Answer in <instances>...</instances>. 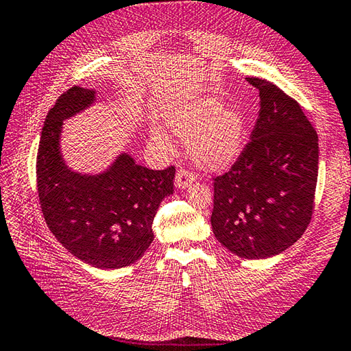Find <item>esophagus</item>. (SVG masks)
I'll use <instances>...</instances> for the list:
<instances>
[{
	"label": "esophagus",
	"mask_w": 351,
	"mask_h": 351,
	"mask_svg": "<svg viewBox=\"0 0 351 351\" xmlns=\"http://www.w3.org/2000/svg\"><path fill=\"white\" fill-rule=\"evenodd\" d=\"M195 180H196V176L191 170L180 169L176 173V178H175V184L178 189H187V187H190Z\"/></svg>",
	"instance_id": "1"
}]
</instances>
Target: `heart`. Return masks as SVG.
Here are the masks:
<instances>
[{
	"label": "heart",
	"instance_id": "heart-1",
	"mask_svg": "<svg viewBox=\"0 0 351 351\" xmlns=\"http://www.w3.org/2000/svg\"><path fill=\"white\" fill-rule=\"evenodd\" d=\"M217 98H193L182 101L170 111L167 123L178 137L190 140V151L200 166L211 171L228 170L241 155L245 123L240 111ZM158 145H167L169 137L161 128L152 131Z\"/></svg>",
	"mask_w": 351,
	"mask_h": 351
}]
</instances>
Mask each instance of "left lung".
Returning a JSON list of instances; mask_svg holds the SVG:
<instances>
[{"label": "left lung", "instance_id": "left-lung-1", "mask_svg": "<svg viewBox=\"0 0 351 351\" xmlns=\"http://www.w3.org/2000/svg\"><path fill=\"white\" fill-rule=\"evenodd\" d=\"M250 141L225 175L214 178L211 226L234 255L264 259L293 245L306 230L318 176V136L299 102L267 80Z\"/></svg>", "mask_w": 351, "mask_h": 351}]
</instances>
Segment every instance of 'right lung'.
<instances>
[{
  "mask_svg": "<svg viewBox=\"0 0 351 351\" xmlns=\"http://www.w3.org/2000/svg\"><path fill=\"white\" fill-rule=\"evenodd\" d=\"M95 102V90L71 87L43 123L36 176L39 202L51 232L73 256L96 268L134 264L154 241L152 221L173 193L175 166L151 170L121 154L99 175L71 170L60 154L63 121Z\"/></svg>",
  "mask_w": 351,
  "mask_h": 351,
  "instance_id": "1",
  "label": "right lung"
}]
</instances>
